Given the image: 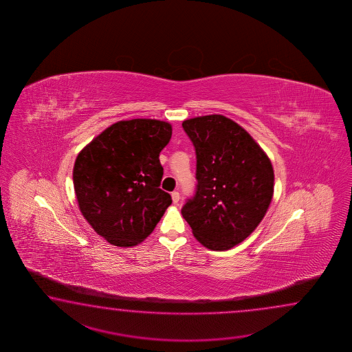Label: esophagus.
I'll use <instances>...</instances> for the list:
<instances>
[{"label":"esophagus","instance_id":"34e87169","mask_svg":"<svg viewBox=\"0 0 352 352\" xmlns=\"http://www.w3.org/2000/svg\"><path fill=\"white\" fill-rule=\"evenodd\" d=\"M171 197H173V204H177L179 201V191H173V194H171Z\"/></svg>","mask_w":352,"mask_h":352}]
</instances>
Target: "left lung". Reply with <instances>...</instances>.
I'll use <instances>...</instances> for the list:
<instances>
[{
	"instance_id": "obj_1",
	"label": "left lung",
	"mask_w": 352,
	"mask_h": 352,
	"mask_svg": "<svg viewBox=\"0 0 352 352\" xmlns=\"http://www.w3.org/2000/svg\"><path fill=\"white\" fill-rule=\"evenodd\" d=\"M182 127L196 151V194L181 210L197 241L228 250L261 224L274 192L267 153L244 128L221 114L195 117Z\"/></svg>"
}]
</instances>
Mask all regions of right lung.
I'll list each match as a JSON object with an SVG mask.
<instances>
[{
    "label": "right lung",
    "mask_w": 352,
    "mask_h": 352,
    "mask_svg": "<svg viewBox=\"0 0 352 352\" xmlns=\"http://www.w3.org/2000/svg\"><path fill=\"white\" fill-rule=\"evenodd\" d=\"M173 126L158 120H120L75 160L73 182L84 219L116 247H135L156 228L171 196L160 188V152Z\"/></svg>",
    "instance_id": "add662e5"
}]
</instances>
